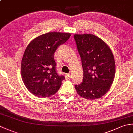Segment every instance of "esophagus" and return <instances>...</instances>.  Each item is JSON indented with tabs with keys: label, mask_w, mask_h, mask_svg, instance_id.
<instances>
[{
	"label": "esophagus",
	"mask_w": 133,
	"mask_h": 133,
	"mask_svg": "<svg viewBox=\"0 0 133 133\" xmlns=\"http://www.w3.org/2000/svg\"><path fill=\"white\" fill-rule=\"evenodd\" d=\"M71 74L70 73H69V74H66V75H65V77H66V78L67 79H70V78H71Z\"/></svg>",
	"instance_id": "1"
}]
</instances>
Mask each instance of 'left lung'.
<instances>
[{"label":"left lung","mask_w":133,"mask_h":133,"mask_svg":"<svg viewBox=\"0 0 133 133\" xmlns=\"http://www.w3.org/2000/svg\"><path fill=\"white\" fill-rule=\"evenodd\" d=\"M74 38L83 70V82L75 86L76 91L86 99L101 98L109 91L114 79L113 54L102 39L94 35L75 34Z\"/></svg>","instance_id":"8db88e82"}]
</instances>
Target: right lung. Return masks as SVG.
Instances as JSON below:
<instances>
[{"label":"right lung","mask_w":133,"mask_h":133,"mask_svg":"<svg viewBox=\"0 0 133 133\" xmlns=\"http://www.w3.org/2000/svg\"><path fill=\"white\" fill-rule=\"evenodd\" d=\"M71 36L69 32H50L34 39L22 58L21 75L25 86L36 97H47L58 91L64 79L56 71L54 55Z\"/></svg>","instance_id":"1"}]
</instances>
